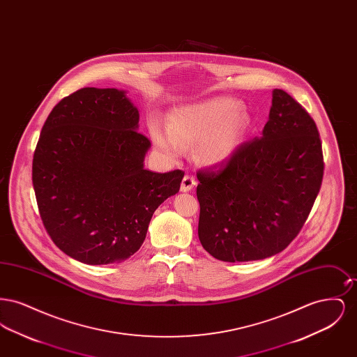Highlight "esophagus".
Segmentation results:
<instances>
[{"instance_id":"obj_1","label":"esophagus","mask_w":357,"mask_h":357,"mask_svg":"<svg viewBox=\"0 0 357 357\" xmlns=\"http://www.w3.org/2000/svg\"><path fill=\"white\" fill-rule=\"evenodd\" d=\"M197 185V181H195V178H194V175H191V174H186L185 176H183V179H182V183H181V190L182 191H190L192 187Z\"/></svg>"}]
</instances>
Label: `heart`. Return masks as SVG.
Wrapping results in <instances>:
<instances>
[{
    "label": "heart",
    "mask_w": 357,
    "mask_h": 357,
    "mask_svg": "<svg viewBox=\"0 0 357 357\" xmlns=\"http://www.w3.org/2000/svg\"><path fill=\"white\" fill-rule=\"evenodd\" d=\"M170 128L153 120L150 131L156 146L170 158H178L185 146L197 144V155L206 165H220L233 156L246 135L250 118L241 102L214 98L185 105L170 114Z\"/></svg>",
    "instance_id": "b5f03b06"
}]
</instances>
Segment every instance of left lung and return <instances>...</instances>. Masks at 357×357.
<instances>
[{
	"label": "left lung",
	"instance_id": "1",
	"mask_svg": "<svg viewBox=\"0 0 357 357\" xmlns=\"http://www.w3.org/2000/svg\"><path fill=\"white\" fill-rule=\"evenodd\" d=\"M323 175L314 120L285 91L274 89L262 135L242 143L218 169L197 172L204 250L226 262L282 252L304 226Z\"/></svg>",
	"mask_w": 357,
	"mask_h": 357
}]
</instances>
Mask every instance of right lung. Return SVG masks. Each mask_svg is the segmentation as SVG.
Masks as SVG:
<instances>
[{
  "instance_id": "obj_1",
  "label": "right lung",
  "mask_w": 357,
  "mask_h": 357,
  "mask_svg": "<svg viewBox=\"0 0 357 357\" xmlns=\"http://www.w3.org/2000/svg\"><path fill=\"white\" fill-rule=\"evenodd\" d=\"M139 111L115 88H82L45 120L32 165L43 223L66 255L88 265L123 262L140 249L153 211L185 172L144 169L151 147Z\"/></svg>"
}]
</instances>
